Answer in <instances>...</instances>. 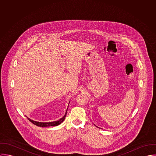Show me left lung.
Listing matches in <instances>:
<instances>
[{
    "instance_id": "8db88e82",
    "label": "left lung",
    "mask_w": 156,
    "mask_h": 156,
    "mask_svg": "<svg viewBox=\"0 0 156 156\" xmlns=\"http://www.w3.org/2000/svg\"><path fill=\"white\" fill-rule=\"evenodd\" d=\"M96 127H97V126H96Z\"/></svg>"
}]
</instances>
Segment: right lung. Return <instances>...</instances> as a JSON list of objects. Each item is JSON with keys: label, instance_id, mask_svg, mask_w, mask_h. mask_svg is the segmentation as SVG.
<instances>
[{"label": "right lung", "instance_id": "1", "mask_svg": "<svg viewBox=\"0 0 156 156\" xmlns=\"http://www.w3.org/2000/svg\"><path fill=\"white\" fill-rule=\"evenodd\" d=\"M68 108H67L65 114L64 115V116L61 118L60 119H59L57 121H52V122H39V121H34L32 120L31 119H30L29 118H27L28 120L30 121H31L33 124H34L36 126H39V127H49V126H58L60 124H61L63 121L65 120V117L66 116V114H67V111H68Z\"/></svg>", "mask_w": 156, "mask_h": 156}]
</instances>
